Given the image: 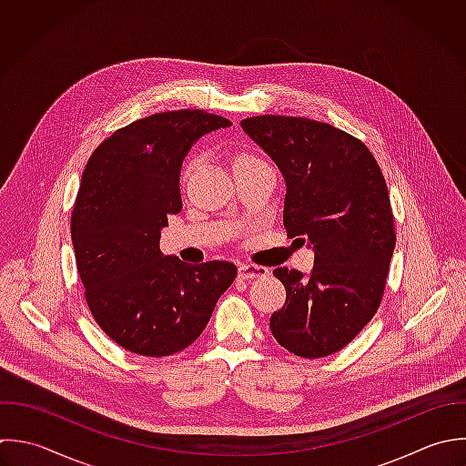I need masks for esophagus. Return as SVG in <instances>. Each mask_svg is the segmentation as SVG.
Returning <instances> with one entry per match:
<instances>
[{
    "label": "esophagus",
    "instance_id": "34e87169",
    "mask_svg": "<svg viewBox=\"0 0 466 466\" xmlns=\"http://www.w3.org/2000/svg\"><path fill=\"white\" fill-rule=\"evenodd\" d=\"M268 274L270 270L259 265H239L238 268V276L241 279H258V278H267Z\"/></svg>",
    "mask_w": 466,
    "mask_h": 466
}]
</instances>
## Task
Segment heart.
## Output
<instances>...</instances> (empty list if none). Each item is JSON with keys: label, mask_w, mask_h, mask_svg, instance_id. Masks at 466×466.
I'll list each match as a JSON object with an SVG mask.
<instances>
[{"label": "heart", "mask_w": 466, "mask_h": 466, "mask_svg": "<svg viewBox=\"0 0 466 466\" xmlns=\"http://www.w3.org/2000/svg\"><path fill=\"white\" fill-rule=\"evenodd\" d=\"M250 161H256V157H254V156H248V154H243V156H239V157L236 159L234 167H236V165H245V163H250ZM190 168H192V161L185 165V168H183V172H181V181H185V179H187V176H188Z\"/></svg>", "instance_id": "1"}]
</instances>
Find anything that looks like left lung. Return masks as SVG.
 Listing matches in <instances>:
<instances>
[{"instance_id":"obj_1","label":"left lung","mask_w":466,"mask_h":466,"mask_svg":"<svg viewBox=\"0 0 466 466\" xmlns=\"http://www.w3.org/2000/svg\"><path fill=\"white\" fill-rule=\"evenodd\" d=\"M241 127L287 181L289 238L307 239L316 254L310 276L274 270L287 301L270 316V330L299 358L330 356L363 330L383 299L396 247L387 181L367 145L329 123L268 114Z\"/></svg>"}]
</instances>
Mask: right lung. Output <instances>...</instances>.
<instances>
[{
  "instance_id": "add662e5",
  "label": "right lung",
  "mask_w": 466,
  "mask_h": 466,
  "mask_svg": "<svg viewBox=\"0 0 466 466\" xmlns=\"http://www.w3.org/2000/svg\"><path fill=\"white\" fill-rule=\"evenodd\" d=\"M232 123L199 108L157 112L117 128L92 152L70 216L85 299L128 352L163 358L192 345L236 279L228 261L183 263L159 250L181 210V163L198 137Z\"/></svg>"
}]
</instances>
